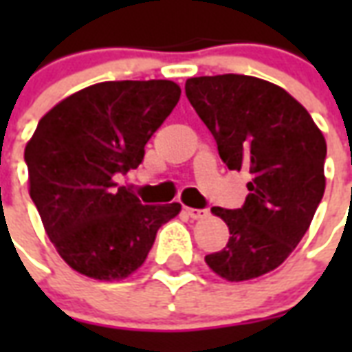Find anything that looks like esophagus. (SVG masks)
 I'll list each match as a JSON object with an SVG mask.
<instances>
[{
    "instance_id": "34e87169",
    "label": "esophagus",
    "mask_w": 352,
    "mask_h": 352,
    "mask_svg": "<svg viewBox=\"0 0 352 352\" xmlns=\"http://www.w3.org/2000/svg\"><path fill=\"white\" fill-rule=\"evenodd\" d=\"M183 211L190 217L192 221H201V219H207V214H209L204 209H192V207H184Z\"/></svg>"
}]
</instances>
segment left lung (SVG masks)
<instances>
[{"label": "left lung", "instance_id": "1", "mask_svg": "<svg viewBox=\"0 0 352 352\" xmlns=\"http://www.w3.org/2000/svg\"><path fill=\"white\" fill-rule=\"evenodd\" d=\"M186 98L213 133L228 169L251 173L241 209L213 207L228 245L207 265L232 283L279 267L302 241L326 186V141L285 88L249 75L192 77Z\"/></svg>", "mask_w": 352, "mask_h": 352}]
</instances>
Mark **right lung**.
<instances>
[{
  "mask_svg": "<svg viewBox=\"0 0 352 352\" xmlns=\"http://www.w3.org/2000/svg\"><path fill=\"white\" fill-rule=\"evenodd\" d=\"M181 98L173 80H107L67 96L28 141L30 196L47 236L72 270L98 280L130 277L181 204L143 206L115 183Z\"/></svg>",
  "mask_w": 352,
  "mask_h": 352,
  "instance_id": "obj_1",
  "label": "right lung"
}]
</instances>
